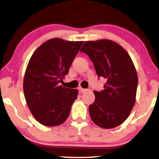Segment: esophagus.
Here are the masks:
<instances>
[{
  "mask_svg": "<svg viewBox=\"0 0 159 159\" xmlns=\"http://www.w3.org/2000/svg\"><path fill=\"white\" fill-rule=\"evenodd\" d=\"M79 91H80V93H84V92H86V91H88L87 89H83V88H81V87H79Z\"/></svg>",
  "mask_w": 159,
  "mask_h": 159,
  "instance_id": "esophagus-1",
  "label": "esophagus"
}]
</instances>
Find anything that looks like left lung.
Masks as SVG:
<instances>
[{"label":"left lung","mask_w":159,"mask_h":159,"mask_svg":"<svg viewBox=\"0 0 159 159\" xmlns=\"http://www.w3.org/2000/svg\"><path fill=\"white\" fill-rule=\"evenodd\" d=\"M80 51L89 56L99 77L107 80L103 90L94 91L95 100L89 108L91 120L101 128L116 127L126 120L135 102L138 75L131 57L108 39L85 42Z\"/></svg>","instance_id":"8db88e82"}]
</instances>
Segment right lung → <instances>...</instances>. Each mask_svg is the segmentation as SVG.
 I'll list each match as a JSON object with an SVG mask.
<instances>
[{
  "label": "right lung",
  "instance_id": "add662e5",
  "mask_svg": "<svg viewBox=\"0 0 159 159\" xmlns=\"http://www.w3.org/2000/svg\"><path fill=\"white\" fill-rule=\"evenodd\" d=\"M83 44L52 39L43 43L32 55L24 78V93L28 108L41 124L58 126L70 115L78 90L59 83L68 74Z\"/></svg>",
  "mask_w": 159,
  "mask_h": 159
}]
</instances>
